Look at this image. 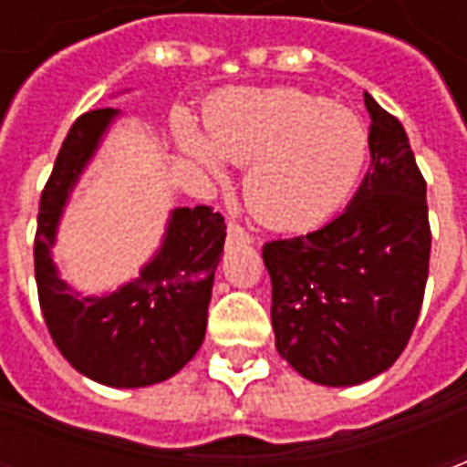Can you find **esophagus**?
Listing matches in <instances>:
<instances>
[{"label":"esophagus","mask_w":467,"mask_h":467,"mask_svg":"<svg viewBox=\"0 0 467 467\" xmlns=\"http://www.w3.org/2000/svg\"><path fill=\"white\" fill-rule=\"evenodd\" d=\"M227 240H233V243H253V234L244 233L243 224L227 223Z\"/></svg>","instance_id":"esophagus-1"}]
</instances>
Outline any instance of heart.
Listing matches in <instances>:
<instances>
[{"label":"heart","mask_w":467,"mask_h":467,"mask_svg":"<svg viewBox=\"0 0 467 467\" xmlns=\"http://www.w3.org/2000/svg\"><path fill=\"white\" fill-rule=\"evenodd\" d=\"M207 132L174 117L180 152L210 177L247 164L244 200L275 230H310L337 213L368 160L360 117L295 87L227 89L207 107Z\"/></svg>","instance_id":"obj_1"}]
</instances>
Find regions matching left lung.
<instances>
[{
  "label": "left lung",
  "mask_w": 467,
  "mask_h": 467,
  "mask_svg": "<svg viewBox=\"0 0 467 467\" xmlns=\"http://www.w3.org/2000/svg\"><path fill=\"white\" fill-rule=\"evenodd\" d=\"M370 170L343 213L273 240L275 348L307 380L360 385L400 358L420 315L431 260L425 180L402 124L368 92Z\"/></svg>",
  "instance_id": "left-lung-1"
}]
</instances>
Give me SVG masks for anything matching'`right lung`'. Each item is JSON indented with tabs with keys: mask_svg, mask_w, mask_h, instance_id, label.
<instances>
[{
	"mask_svg": "<svg viewBox=\"0 0 467 467\" xmlns=\"http://www.w3.org/2000/svg\"><path fill=\"white\" fill-rule=\"evenodd\" d=\"M119 117L112 107L87 112L65 137L39 202L35 275L45 323L69 365L109 388H147L182 370L202 345L224 220L204 204L174 207L162 243L130 283L102 295L65 283L52 257L59 223Z\"/></svg>",
	"mask_w": 467,
	"mask_h": 467,
	"instance_id": "obj_1",
	"label": "right lung"
}]
</instances>
